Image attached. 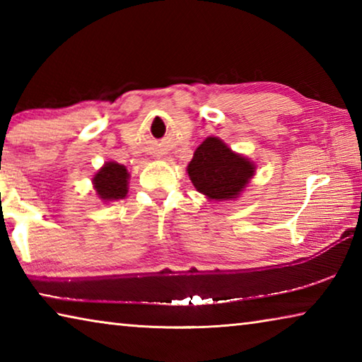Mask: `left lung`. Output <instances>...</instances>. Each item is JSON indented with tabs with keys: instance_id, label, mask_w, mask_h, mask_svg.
<instances>
[{
	"instance_id": "8db88e82",
	"label": "left lung",
	"mask_w": 362,
	"mask_h": 362,
	"mask_svg": "<svg viewBox=\"0 0 362 362\" xmlns=\"http://www.w3.org/2000/svg\"><path fill=\"white\" fill-rule=\"evenodd\" d=\"M188 175L199 193L211 199L236 198L254 175V164L233 153L222 140L207 137L188 164Z\"/></svg>"
}]
</instances>
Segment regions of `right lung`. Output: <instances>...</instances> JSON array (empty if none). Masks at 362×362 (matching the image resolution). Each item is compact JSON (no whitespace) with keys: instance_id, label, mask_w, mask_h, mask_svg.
Wrapping results in <instances>:
<instances>
[{"instance_id":"add662e5","label":"right lung","mask_w":362,"mask_h":362,"mask_svg":"<svg viewBox=\"0 0 362 362\" xmlns=\"http://www.w3.org/2000/svg\"><path fill=\"white\" fill-rule=\"evenodd\" d=\"M127 169L118 163H107L94 177L97 194L105 201L122 199L127 193Z\"/></svg>"}]
</instances>
